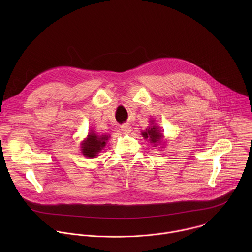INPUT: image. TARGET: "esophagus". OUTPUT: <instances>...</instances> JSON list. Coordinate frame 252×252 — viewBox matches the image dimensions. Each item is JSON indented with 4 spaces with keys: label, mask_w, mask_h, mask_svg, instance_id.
Segmentation results:
<instances>
[{
    "label": "esophagus",
    "mask_w": 252,
    "mask_h": 252,
    "mask_svg": "<svg viewBox=\"0 0 252 252\" xmlns=\"http://www.w3.org/2000/svg\"><path fill=\"white\" fill-rule=\"evenodd\" d=\"M121 130L124 133H129L131 131V126L128 124H124L121 126Z\"/></svg>",
    "instance_id": "obj_1"
}]
</instances>
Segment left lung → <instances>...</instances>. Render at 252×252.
Returning a JSON list of instances; mask_svg holds the SVG:
<instances>
[{
    "instance_id": "obj_1",
    "label": "left lung",
    "mask_w": 252,
    "mask_h": 252,
    "mask_svg": "<svg viewBox=\"0 0 252 252\" xmlns=\"http://www.w3.org/2000/svg\"><path fill=\"white\" fill-rule=\"evenodd\" d=\"M141 134L145 138H149L151 142H157L162 137V134L160 133V130L158 126H152L148 128L147 131H143Z\"/></svg>"
}]
</instances>
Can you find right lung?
<instances>
[{"mask_svg": "<svg viewBox=\"0 0 252 252\" xmlns=\"http://www.w3.org/2000/svg\"><path fill=\"white\" fill-rule=\"evenodd\" d=\"M107 138H109L107 135H97L93 131L90 132L88 138L82 143L83 155L89 158H94L104 148Z\"/></svg>", "mask_w": 252, "mask_h": 252, "instance_id": "obj_1", "label": "right lung"}]
</instances>
